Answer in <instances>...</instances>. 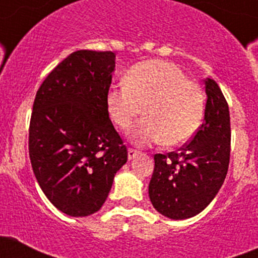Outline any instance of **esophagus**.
Listing matches in <instances>:
<instances>
[{"instance_id": "1", "label": "esophagus", "mask_w": 258, "mask_h": 258, "mask_svg": "<svg viewBox=\"0 0 258 258\" xmlns=\"http://www.w3.org/2000/svg\"><path fill=\"white\" fill-rule=\"evenodd\" d=\"M138 154H139V151H137V149H134V148L127 149V158L129 159H133L134 157H137Z\"/></svg>"}]
</instances>
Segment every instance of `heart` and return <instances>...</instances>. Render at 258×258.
<instances>
[{"mask_svg": "<svg viewBox=\"0 0 258 258\" xmlns=\"http://www.w3.org/2000/svg\"><path fill=\"white\" fill-rule=\"evenodd\" d=\"M146 117L134 129L133 141L141 146L164 141L178 146L190 141L204 116V95L173 63L148 59L134 64L125 76V85L106 94L110 119L121 131H129L137 117Z\"/></svg>", "mask_w": 258, "mask_h": 258, "instance_id": "b5f03b06", "label": "heart"}]
</instances>
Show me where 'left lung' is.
Wrapping results in <instances>:
<instances>
[{
    "mask_svg": "<svg viewBox=\"0 0 258 258\" xmlns=\"http://www.w3.org/2000/svg\"><path fill=\"white\" fill-rule=\"evenodd\" d=\"M203 124L177 152L154 154L149 199L171 219H187L212 203L225 180L230 156V117L218 83L207 78Z\"/></svg>",
    "mask_w": 258,
    "mask_h": 258,
    "instance_id": "8db88e82",
    "label": "left lung"
}]
</instances>
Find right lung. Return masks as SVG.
Returning <instances> with one entry per match:
<instances>
[{
  "label": "right lung",
  "instance_id": "1",
  "mask_svg": "<svg viewBox=\"0 0 258 258\" xmlns=\"http://www.w3.org/2000/svg\"><path fill=\"white\" fill-rule=\"evenodd\" d=\"M114 70L112 51H73L46 76L34 100V175L51 204L71 217L100 210L126 163L127 149L106 110Z\"/></svg>",
  "mask_w": 258,
  "mask_h": 258
}]
</instances>
